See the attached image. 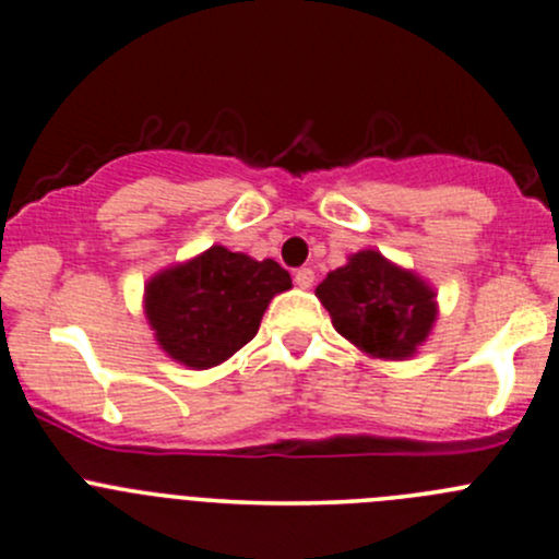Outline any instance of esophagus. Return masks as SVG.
Returning a JSON list of instances; mask_svg holds the SVG:
<instances>
[{
    "label": "esophagus",
    "instance_id": "obj_1",
    "mask_svg": "<svg viewBox=\"0 0 559 559\" xmlns=\"http://www.w3.org/2000/svg\"><path fill=\"white\" fill-rule=\"evenodd\" d=\"M293 280H296L298 287H304V290H309V287L314 285V272H311V269H298L296 277H293Z\"/></svg>",
    "mask_w": 559,
    "mask_h": 559
}]
</instances>
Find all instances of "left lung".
<instances>
[{
    "mask_svg": "<svg viewBox=\"0 0 559 559\" xmlns=\"http://www.w3.org/2000/svg\"><path fill=\"white\" fill-rule=\"evenodd\" d=\"M333 328L373 359H411L437 322V293L378 250H359L317 285Z\"/></svg>",
    "mask_w": 559,
    "mask_h": 559,
    "instance_id": "1",
    "label": "left lung"
}]
</instances>
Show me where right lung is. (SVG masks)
Here are the masks:
<instances>
[{"label": "right lung", "instance_id": "add662e5", "mask_svg": "<svg viewBox=\"0 0 559 559\" xmlns=\"http://www.w3.org/2000/svg\"><path fill=\"white\" fill-rule=\"evenodd\" d=\"M290 287V274L272 258L255 261L213 245L154 274L143 290V314L167 357L207 370L253 341L272 298Z\"/></svg>", "mask_w": 559, "mask_h": 559}]
</instances>
